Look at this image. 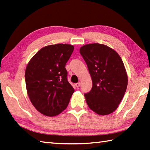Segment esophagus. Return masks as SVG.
I'll return each mask as SVG.
<instances>
[{"label": "esophagus", "instance_id": "obj_1", "mask_svg": "<svg viewBox=\"0 0 150 150\" xmlns=\"http://www.w3.org/2000/svg\"><path fill=\"white\" fill-rule=\"evenodd\" d=\"M75 86H76V87H77V88H79V87H80V86H81V83H80V82H78V83H76V84H75Z\"/></svg>", "mask_w": 150, "mask_h": 150}]
</instances>
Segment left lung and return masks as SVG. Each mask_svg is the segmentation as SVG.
Segmentation results:
<instances>
[{"label":"left lung","mask_w":150,"mask_h":150,"mask_svg":"<svg viewBox=\"0 0 150 150\" xmlns=\"http://www.w3.org/2000/svg\"><path fill=\"white\" fill-rule=\"evenodd\" d=\"M91 75L92 88L84 94L89 108L100 115L115 111L128 86V75L124 63L115 51L98 43L80 48Z\"/></svg>","instance_id":"1"}]
</instances>
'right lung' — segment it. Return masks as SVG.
<instances>
[{
    "label": "right lung",
    "instance_id": "right-lung-1",
    "mask_svg": "<svg viewBox=\"0 0 150 150\" xmlns=\"http://www.w3.org/2000/svg\"><path fill=\"white\" fill-rule=\"evenodd\" d=\"M74 46L57 44L41 48L28 62L25 71L31 103L46 116L60 114L68 106L74 89L67 80L66 62Z\"/></svg>",
    "mask_w": 150,
    "mask_h": 150
}]
</instances>
